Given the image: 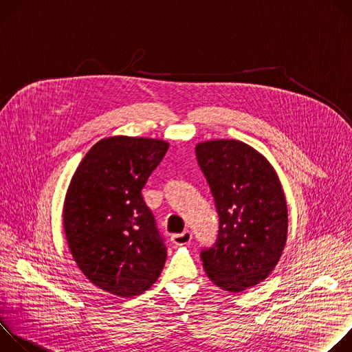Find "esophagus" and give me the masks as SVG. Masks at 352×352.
Wrapping results in <instances>:
<instances>
[{"label": "esophagus", "instance_id": "1", "mask_svg": "<svg viewBox=\"0 0 352 352\" xmlns=\"http://www.w3.org/2000/svg\"><path fill=\"white\" fill-rule=\"evenodd\" d=\"M192 239V234L189 231H184L181 234H174L171 236V241L175 243V245H186L189 243Z\"/></svg>", "mask_w": 352, "mask_h": 352}]
</instances>
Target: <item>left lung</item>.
<instances>
[{
    "instance_id": "1",
    "label": "left lung",
    "mask_w": 352,
    "mask_h": 352,
    "mask_svg": "<svg viewBox=\"0 0 352 352\" xmlns=\"http://www.w3.org/2000/svg\"><path fill=\"white\" fill-rule=\"evenodd\" d=\"M220 217L217 243L202 252L208 277L224 291L242 292L276 269L288 236V208L280 178L252 146L235 139L196 144Z\"/></svg>"
}]
</instances>
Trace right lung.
<instances>
[{"instance_id": "add662e5", "label": "right lung", "mask_w": 352, "mask_h": 352, "mask_svg": "<svg viewBox=\"0 0 352 352\" xmlns=\"http://www.w3.org/2000/svg\"><path fill=\"white\" fill-rule=\"evenodd\" d=\"M168 146L152 138H103L71 178L63 212L71 255L91 284L113 295L144 292L164 267L167 248L140 189Z\"/></svg>"}]
</instances>
